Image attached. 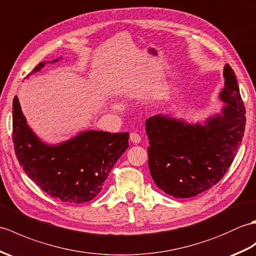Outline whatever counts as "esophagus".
<instances>
[{"mask_svg": "<svg viewBox=\"0 0 256 256\" xmlns=\"http://www.w3.org/2000/svg\"><path fill=\"white\" fill-rule=\"evenodd\" d=\"M129 140L132 141V144H138L141 142V137L137 134V132H132L129 136Z\"/></svg>", "mask_w": 256, "mask_h": 256, "instance_id": "34e87169", "label": "esophagus"}]
</instances>
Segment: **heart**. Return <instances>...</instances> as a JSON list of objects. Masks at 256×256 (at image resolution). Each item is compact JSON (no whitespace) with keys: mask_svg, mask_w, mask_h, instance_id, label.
Segmentation results:
<instances>
[{"mask_svg":"<svg viewBox=\"0 0 256 256\" xmlns=\"http://www.w3.org/2000/svg\"><path fill=\"white\" fill-rule=\"evenodd\" d=\"M114 106H116V105H114Z\"/></svg>","mask_w":256,"mask_h":256,"instance_id":"obj_1","label":"heart"}]
</instances>
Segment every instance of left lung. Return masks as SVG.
I'll use <instances>...</instances> for the list:
<instances>
[{"instance_id":"1","label":"left lung","mask_w":256,"mask_h":256,"mask_svg":"<svg viewBox=\"0 0 256 256\" xmlns=\"http://www.w3.org/2000/svg\"><path fill=\"white\" fill-rule=\"evenodd\" d=\"M224 105L202 122L158 114L146 119L148 156L153 180L176 198L194 197L222 178L236 156L246 129V108L229 64L224 68Z\"/></svg>"}]
</instances>
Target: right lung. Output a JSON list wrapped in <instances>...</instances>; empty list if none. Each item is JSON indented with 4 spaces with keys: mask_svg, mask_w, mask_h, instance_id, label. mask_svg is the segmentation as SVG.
<instances>
[{
    "mask_svg": "<svg viewBox=\"0 0 256 256\" xmlns=\"http://www.w3.org/2000/svg\"><path fill=\"white\" fill-rule=\"evenodd\" d=\"M58 60L40 62L27 78ZM128 139V132L88 130L64 142L48 144L28 126L20 100L14 98L13 142L17 160L30 178L61 202L82 204L96 197L116 161L127 150Z\"/></svg>",
    "mask_w": 256,
    "mask_h": 256,
    "instance_id": "1",
    "label": "right lung"
}]
</instances>
